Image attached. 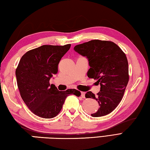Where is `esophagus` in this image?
<instances>
[{"label": "esophagus", "mask_w": 150, "mask_h": 150, "mask_svg": "<svg viewBox=\"0 0 150 150\" xmlns=\"http://www.w3.org/2000/svg\"><path fill=\"white\" fill-rule=\"evenodd\" d=\"M81 97L83 98H85V93H84V92H81Z\"/></svg>", "instance_id": "esophagus-1"}]
</instances>
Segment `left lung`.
Wrapping results in <instances>:
<instances>
[{
  "label": "left lung",
  "mask_w": 150,
  "mask_h": 150,
  "mask_svg": "<svg viewBox=\"0 0 150 150\" xmlns=\"http://www.w3.org/2000/svg\"><path fill=\"white\" fill-rule=\"evenodd\" d=\"M74 50L88 59L91 67L87 76L100 85L96 96L91 91L85 94L87 98L96 100L100 106L91 116L98 117L112 112L121 101L129 79L125 54L115 43L100 40L76 45Z\"/></svg>",
  "instance_id": "obj_1"
}]
</instances>
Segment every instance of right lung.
<instances>
[{
	"label": "right lung",
	"mask_w": 150,
	"mask_h": 150,
	"mask_svg": "<svg viewBox=\"0 0 150 150\" xmlns=\"http://www.w3.org/2000/svg\"><path fill=\"white\" fill-rule=\"evenodd\" d=\"M70 47V44L42 45L27 52L19 62L16 76L21 97L29 110L40 117H54L61 111L68 95H81L75 89L59 91L49 83L53 75L58 73L59 62Z\"/></svg>",
	"instance_id": "1"
}]
</instances>
